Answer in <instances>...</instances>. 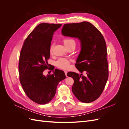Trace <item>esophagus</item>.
I'll use <instances>...</instances> for the list:
<instances>
[{
    "mask_svg": "<svg viewBox=\"0 0 129 129\" xmlns=\"http://www.w3.org/2000/svg\"><path fill=\"white\" fill-rule=\"evenodd\" d=\"M64 73H65V75H66V77H67V71H64Z\"/></svg>",
    "mask_w": 129,
    "mask_h": 129,
    "instance_id": "34e87169",
    "label": "esophagus"
}]
</instances>
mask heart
I'll list each match as a JSON object with an SVG mask.
<instances>
[{"label":"heart","instance_id":"obj_1","mask_svg":"<svg viewBox=\"0 0 129 129\" xmlns=\"http://www.w3.org/2000/svg\"><path fill=\"white\" fill-rule=\"evenodd\" d=\"M63 43L66 47L68 48L71 46H75V41L72 39L70 38H65L63 40ZM53 46L52 45L50 47L49 53L50 54H52L53 53ZM71 63V60L67 59V58L61 57L58 59L56 62V65L57 67L62 69H67L69 68V64Z\"/></svg>","mask_w":129,"mask_h":129}]
</instances>
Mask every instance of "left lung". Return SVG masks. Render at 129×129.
<instances>
[{"mask_svg": "<svg viewBox=\"0 0 129 129\" xmlns=\"http://www.w3.org/2000/svg\"><path fill=\"white\" fill-rule=\"evenodd\" d=\"M63 36L79 38L81 50L75 64L81 75L68 72L74 81L72 91L83 103H90L102 94L108 79L107 45L103 35L91 23L83 21L67 24L62 29ZM84 72L85 76L82 73Z\"/></svg>", "mask_w": 129, "mask_h": 129, "instance_id": "obj_1", "label": "left lung"}]
</instances>
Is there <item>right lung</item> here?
<instances>
[{
  "label": "right lung",
  "instance_id": "1",
  "mask_svg": "<svg viewBox=\"0 0 129 129\" xmlns=\"http://www.w3.org/2000/svg\"><path fill=\"white\" fill-rule=\"evenodd\" d=\"M62 24L41 23L38 25L25 39L19 61V80L28 98L39 104L52 100L57 84L66 79L63 71L55 69L53 74L45 76L46 69L49 68V48L54 32Z\"/></svg>",
  "mask_w": 129,
  "mask_h": 129
}]
</instances>
